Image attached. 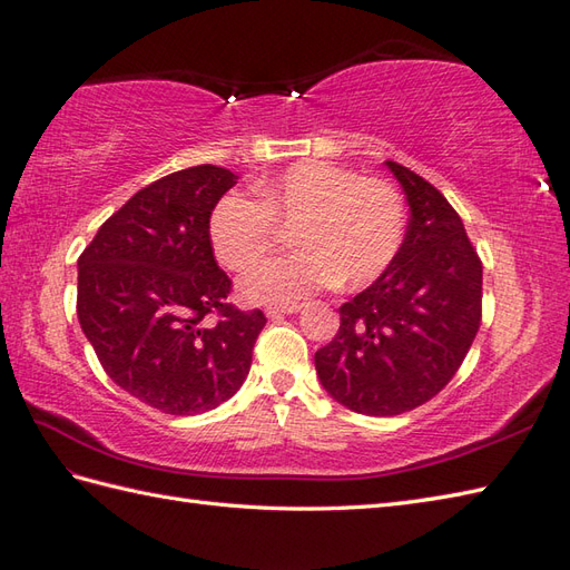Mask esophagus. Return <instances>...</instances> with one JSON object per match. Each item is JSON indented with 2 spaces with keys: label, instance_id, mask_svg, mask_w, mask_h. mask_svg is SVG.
<instances>
[{
  "label": "esophagus",
  "instance_id": "esophagus-1",
  "mask_svg": "<svg viewBox=\"0 0 570 570\" xmlns=\"http://www.w3.org/2000/svg\"><path fill=\"white\" fill-rule=\"evenodd\" d=\"M303 306L301 303H288V306H269L267 315L276 317V315H291V313H298Z\"/></svg>",
  "mask_w": 570,
  "mask_h": 570
}]
</instances>
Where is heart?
Returning a JSON list of instances; mask_svg holds the SVG:
<instances>
[{
	"label": "heart",
	"mask_w": 570,
	"mask_h": 570,
	"mask_svg": "<svg viewBox=\"0 0 570 570\" xmlns=\"http://www.w3.org/2000/svg\"><path fill=\"white\" fill-rule=\"evenodd\" d=\"M255 194L257 202L223 194L208 216L216 255L235 272L253 269L279 245V225H294L298 249L245 276L243 296L253 303H296L340 282L368 286L403 247L405 206L386 179L303 160L259 181Z\"/></svg>",
	"instance_id": "obj_1"
}]
</instances>
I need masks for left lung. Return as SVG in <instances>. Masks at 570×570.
Listing matches in <instances>:
<instances>
[{
    "instance_id": "left-lung-1",
    "label": "left lung",
    "mask_w": 570,
    "mask_h": 570,
    "mask_svg": "<svg viewBox=\"0 0 570 570\" xmlns=\"http://www.w3.org/2000/svg\"><path fill=\"white\" fill-rule=\"evenodd\" d=\"M389 169L410 204L399 257L340 308V330L315 352L337 403L362 415H401L434 399L459 372L481 327L483 264L454 206L399 163Z\"/></svg>"
}]
</instances>
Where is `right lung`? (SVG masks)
<instances>
[{
	"mask_svg": "<svg viewBox=\"0 0 570 570\" xmlns=\"http://www.w3.org/2000/svg\"><path fill=\"white\" fill-rule=\"evenodd\" d=\"M230 169L171 171L106 218L77 264V317L109 379L167 415H198L243 386L267 317L228 303L208 216Z\"/></svg>",
	"mask_w": 570,
	"mask_h": 570,
	"instance_id": "obj_1",
	"label": "right lung"
}]
</instances>
